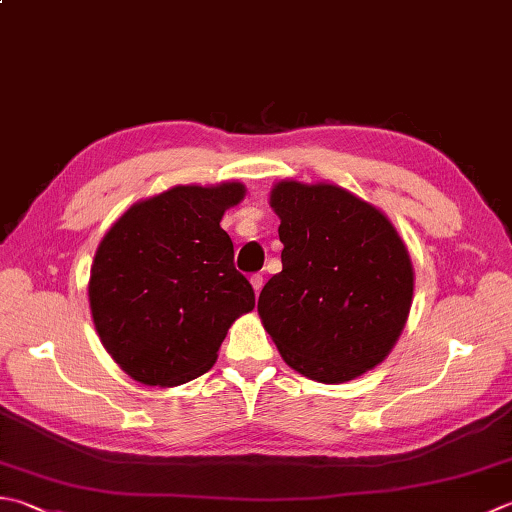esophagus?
Masks as SVG:
<instances>
[{"mask_svg": "<svg viewBox=\"0 0 512 512\" xmlns=\"http://www.w3.org/2000/svg\"><path fill=\"white\" fill-rule=\"evenodd\" d=\"M250 284H253V288H255V295H259V293H262V288H264V277L253 275V277H250Z\"/></svg>", "mask_w": 512, "mask_h": 512, "instance_id": "obj_1", "label": "esophagus"}]
</instances>
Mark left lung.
<instances>
[{
  "mask_svg": "<svg viewBox=\"0 0 512 512\" xmlns=\"http://www.w3.org/2000/svg\"><path fill=\"white\" fill-rule=\"evenodd\" d=\"M282 273L257 313L284 362L308 379L344 384L382 364L402 335L415 273L395 226L335 184L277 182Z\"/></svg>",
  "mask_w": 512,
  "mask_h": 512,
  "instance_id": "8db88e82",
  "label": "left lung"
}]
</instances>
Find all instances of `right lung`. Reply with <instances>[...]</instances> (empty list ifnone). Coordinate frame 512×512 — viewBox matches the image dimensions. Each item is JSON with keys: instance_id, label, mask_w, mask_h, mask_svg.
Listing matches in <instances>:
<instances>
[{"instance_id": "1", "label": "right lung", "mask_w": 512, "mask_h": 512, "mask_svg": "<svg viewBox=\"0 0 512 512\" xmlns=\"http://www.w3.org/2000/svg\"><path fill=\"white\" fill-rule=\"evenodd\" d=\"M244 184L175 186L110 226L90 266V313L108 355L135 382L179 386L217 362L228 328L255 308L219 226Z\"/></svg>"}]
</instances>
